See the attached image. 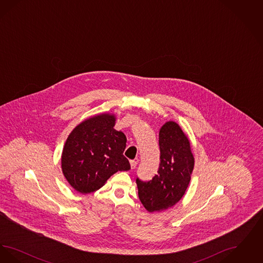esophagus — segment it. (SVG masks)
<instances>
[{"label":"esophagus","mask_w":263,"mask_h":263,"mask_svg":"<svg viewBox=\"0 0 263 263\" xmlns=\"http://www.w3.org/2000/svg\"><path fill=\"white\" fill-rule=\"evenodd\" d=\"M130 165H131V168L134 170L137 166V162L136 161H130Z\"/></svg>","instance_id":"1"}]
</instances>
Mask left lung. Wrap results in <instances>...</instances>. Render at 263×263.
<instances>
[{"instance_id":"left-lung-1","label":"left lung","mask_w":263,"mask_h":263,"mask_svg":"<svg viewBox=\"0 0 263 263\" xmlns=\"http://www.w3.org/2000/svg\"><path fill=\"white\" fill-rule=\"evenodd\" d=\"M160 164L158 175L149 181L136 178L139 199L149 212H161L175 205L187 188L194 166L190 143L174 121L160 130Z\"/></svg>"}]
</instances>
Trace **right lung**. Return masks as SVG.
<instances>
[{
    "label": "right lung",
    "mask_w": 263,
    "mask_h": 263,
    "mask_svg": "<svg viewBox=\"0 0 263 263\" xmlns=\"http://www.w3.org/2000/svg\"><path fill=\"white\" fill-rule=\"evenodd\" d=\"M114 123L113 115L100 114L79 124L67 139L63 174L78 192H93L115 173L130 170L123 155L127 139Z\"/></svg>",
    "instance_id": "add662e5"
}]
</instances>
